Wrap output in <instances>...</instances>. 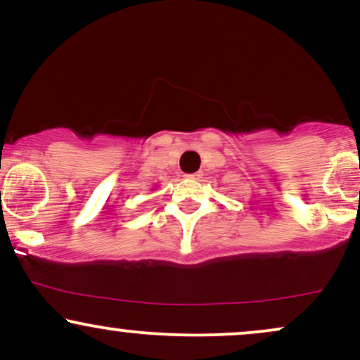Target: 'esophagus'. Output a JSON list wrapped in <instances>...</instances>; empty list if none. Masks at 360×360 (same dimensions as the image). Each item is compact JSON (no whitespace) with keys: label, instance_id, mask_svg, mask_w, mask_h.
<instances>
[{"label":"esophagus","instance_id":"esophagus-1","mask_svg":"<svg viewBox=\"0 0 360 360\" xmlns=\"http://www.w3.org/2000/svg\"><path fill=\"white\" fill-rule=\"evenodd\" d=\"M201 176H203L201 172H194V174H188V179H200Z\"/></svg>","mask_w":360,"mask_h":360}]
</instances>
